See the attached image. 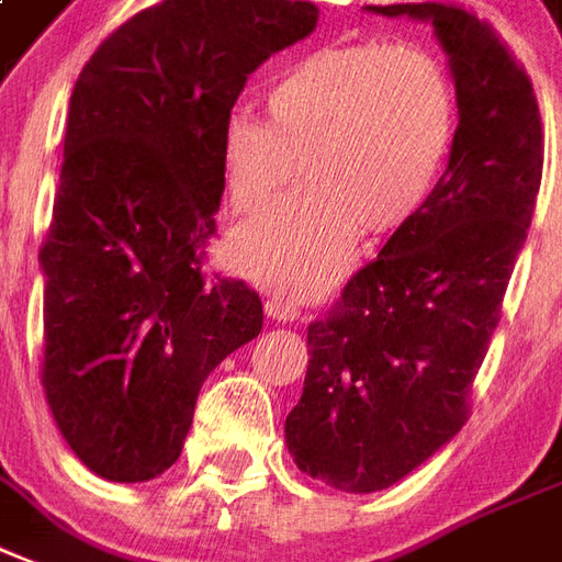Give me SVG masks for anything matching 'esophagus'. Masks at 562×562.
<instances>
[{
  "label": "esophagus",
  "instance_id": "esophagus-1",
  "mask_svg": "<svg viewBox=\"0 0 562 562\" xmlns=\"http://www.w3.org/2000/svg\"><path fill=\"white\" fill-rule=\"evenodd\" d=\"M266 316L269 319H278V323H293L299 316V307L290 305V302H284V299H266Z\"/></svg>",
  "mask_w": 562,
  "mask_h": 562
}]
</instances>
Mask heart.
Instances as JSON below:
<instances>
[{
  "label": "heart",
  "mask_w": 562,
  "mask_h": 562,
  "mask_svg": "<svg viewBox=\"0 0 562 562\" xmlns=\"http://www.w3.org/2000/svg\"><path fill=\"white\" fill-rule=\"evenodd\" d=\"M272 121L234 112L222 130L231 206L257 216L231 243L243 276L286 296L326 290L356 234H391L420 213L457 133V91L417 44H335L307 53L266 91Z\"/></svg>",
  "instance_id": "obj_1"
}]
</instances>
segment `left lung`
<instances>
[{
  "instance_id": "8db88e82",
  "label": "left lung",
  "mask_w": 562,
  "mask_h": 562,
  "mask_svg": "<svg viewBox=\"0 0 562 562\" xmlns=\"http://www.w3.org/2000/svg\"><path fill=\"white\" fill-rule=\"evenodd\" d=\"M432 25L457 86L441 180L373 263L307 326V376L286 415L290 457L326 486H394L457 436L501 319L542 180V121L525 67L492 25L441 2L367 5Z\"/></svg>"
}]
</instances>
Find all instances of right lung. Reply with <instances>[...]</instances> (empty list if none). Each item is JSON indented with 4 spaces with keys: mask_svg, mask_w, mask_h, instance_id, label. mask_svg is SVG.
Returning <instances> with one entry per match:
<instances>
[{
    "mask_svg": "<svg viewBox=\"0 0 562 562\" xmlns=\"http://www.w3.org/2000/svg\"><path fill=\"white\" fill-rule=\"evenodd\" d=\"M290 0H166L97 46L70 94L44 272V391L112 483L171 468L198 391L263 328L246 281L206 278L222 130L266 58L316 29Z\"/></svg>",
    "mask_w": 562,
    "mask_h": 562,
    "instance_id": "add662e5",
    "label": "right lung"
}]
</instances>
